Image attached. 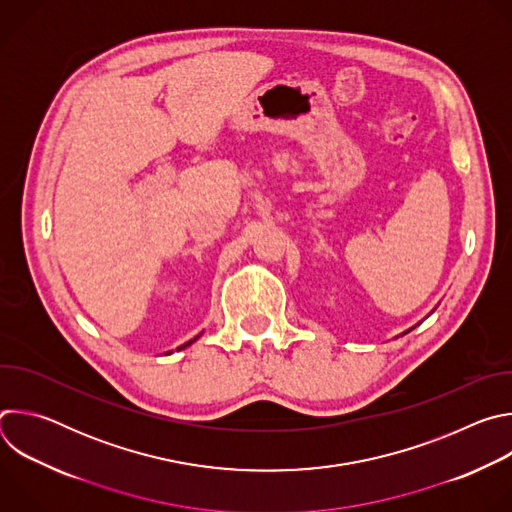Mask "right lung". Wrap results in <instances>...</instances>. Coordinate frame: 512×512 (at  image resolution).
<instances>
[{"mask_svg": "<svg viewBox=\"0 0 512 512\" xmlns=\"http://www.w3.org/2000/svg\"><path fill=\"white\" fill-rule=\"evenodd\" d=\"M196 338H198V336H196ZM196 338H194V340H196ZM194 340H190V342H186V344H184V346H180V348H186V346H190V344H192V342H194Z\"/></svg>", "mask_w": 512, "mask_h": 512, "instance_id": "right-lung-1", "label": "right lung"}]
</instances>
